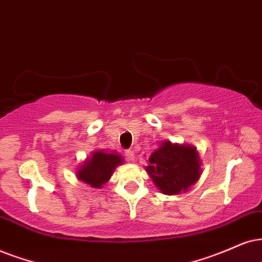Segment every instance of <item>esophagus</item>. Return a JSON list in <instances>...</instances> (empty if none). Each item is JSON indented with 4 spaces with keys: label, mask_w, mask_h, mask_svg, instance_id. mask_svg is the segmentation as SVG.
<instances>
[{
    "label": "esophagus",
    "mask_w": 262,
    "mask_h": 262,
    "mask_svg": "<svg viewBox=\"0 0 262 262\" xmlns=\"http://www.w3.org/2000/svg\"><path fill=\"white\" fill-rule=\"evenodd\" d=\"M125 158H127L128 162H134L135 161V156H134V152L132 150H127L125 151Z\"/></svg>",
    "instance_id": "esophagus-1"
}]
</instances>
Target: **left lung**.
I'll list each match as a JSON object with an SVG mask.
<instances>
[{"label":"left lung","instance_id":"left-lung-1","mask_svg":"<svg viewBox=\"0 0 262 262\" xmlns=\"http://www.w3.org/2000/svg\"><path fill=\"white\" fill-rule=\"evenodd\" d=\"M146 171L164 194L187 191L201 177V158L196 147L163 141L148 158Z\"/></svg>","mask_w":262,"mask_h":262}]
</instances>
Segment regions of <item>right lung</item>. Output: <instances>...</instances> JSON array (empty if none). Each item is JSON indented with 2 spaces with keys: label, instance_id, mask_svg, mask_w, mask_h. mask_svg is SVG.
<instances>
[{
  "label": "right lung",
  "instance_id": "1",
  "mask_svg": "<svg viewBox=\"0 0 262 262\" xmlns=\"http://www.w3.org/2000/svg\"><path fill=\"white\" fill-rule=\"evenodd\" d=\"M123 163L120 155L107 154L102 151H94L91 157L83 162L77 170V179L89 186L100 188L110 180L116 167Z\"/></svg>",
  "mask_w": 262,
  "mask_h": 262
}]
</instances>
